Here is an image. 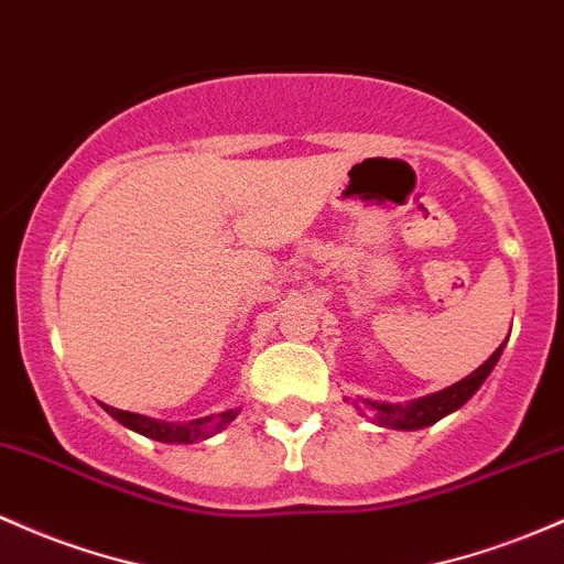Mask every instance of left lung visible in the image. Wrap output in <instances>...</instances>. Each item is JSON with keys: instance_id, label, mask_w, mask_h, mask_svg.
<instances>
[{"instance_id": "1", "label": "left lung", "mask_w": 564, "mask_h": 564, "mask_svg": "<svg viewBox=\"0 0 564 564\" xmlns=\"http://www.w3.org/2000/svg\"><path fill=\"white\" fill-rule=\"evenodd\" d=\"M500 352H503V345L481 364L476 372H471L466 380L455 382V386L444 388V391L425 395V399L410 401V404H377V401L369 399H358L352 401L356 410H364V414H372V420L382 429H399V431H414V429H425V425H433L436 420H442L444 414L455 412L457 406L466 404L471 395L479 391L481 382L487 380V375L492 372V367L498 364Z\"/></svg>"}]
</instances>
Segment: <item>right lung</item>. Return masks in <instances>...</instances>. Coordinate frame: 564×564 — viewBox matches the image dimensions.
Returning a JSON list of instances; mask_svg holds the SVG:
<instances>
[{"mask_svg":"<svg viewBox=\"0 0 564 564\" xmlns=\"http://www.w3.org/2000/svg\"><path fill=\"white\" fill-rule=\"evenodd\" d=\"M104 410H107L111 417L117 420V423L126 425V429L141 433V436H147V438H154V442H165V444L200 442V438H208L212 433L221 431L225 425H230L235 420V414L240 412V410H227L219 414H208V417L189 420V423H165V420L144 417V414L117 410V406H107V404H104Z\"/></svg>","mask_w":564,"mask_h":564,"instance_id":"add662e5","label":"right lung"}]
</instances>
